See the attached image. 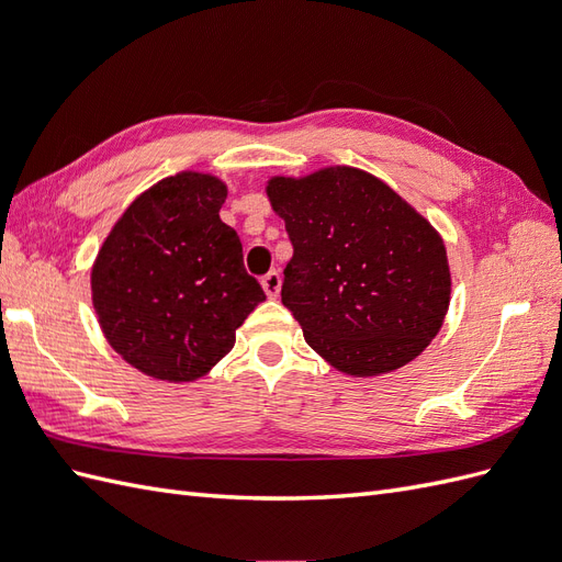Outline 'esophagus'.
Returning <instances> with one entry per match:
<instances>
[{"mask_svg":"<svg viewBox=\"0 0 562 562\" xmlns=\"http://www.w3.org/2000/svg\"><path fill=\"white\" fill-rule=\"evenodd\" d=\"M262 288H265V293L269 297H277L279 295V291H281V274H279L277 269H271L269 274L262 277Z\"/></svg>","mask_w":562,"mask_h":562,"instance_id":"34e87169","label":"esophagus"}]
</instances>
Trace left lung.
Wrapping results in <instances>:
<instances>
[{
    "mask_svg": "<svg viewBox=\"0 0 562 562\" xmlns=\"http://www.w3.org/2000/svg\"><path fill=\"white\" fill-rule=\"evenodd\" d=\"M267 196L293 244L281 302L316 353L372 378L429 347L450 304V267L411 203L349 166L271 178Z\"/></svg>",
    "mask_w": 562,
    "mask_h": 562,
    "instance_id": "8db88e82",
    "label": "left lung"
}]
</instances>
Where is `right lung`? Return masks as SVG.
Segmentation results:
<instances>
[{"instance_id":"right-lung-1","label":"right lung","mask_w":562,"mask_h":562,"mask_svg":"<svg viewBox=\"0 0 562 562\" xmlns=\"http://www.w3.org/2000/svg\"><path fill=\"white\" fill-rule=\"evenodd\" d=\"M227 187L184 171L135 199L100 248L93 307L108 342L157 380L192 382L234 347L265 300L236 232L220 220Z\"/></svg>"}]
</instances>
